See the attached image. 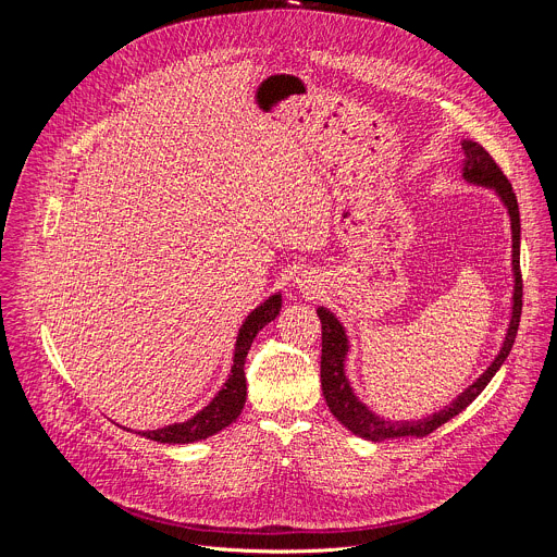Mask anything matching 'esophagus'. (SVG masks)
I'll return each mask as SVG.
<instances>
[{
    "mask_svg": "<svg viewBox=\"0 0 557 557\" xmlns=\"http://www.w3.org/2000/svg\"><path fill=\"white\" fill-rule=\"evenodd\" d=\"M297 286H299V288H308V280H304V277H297Z\"/></svg>",
    "mask_w": 557,
    "mask_h": 557,
    "instance_id": "obj_1",
    "label": "esophagus"
}]
</instances>
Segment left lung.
<instances>
[{
    "instance_id": "1",
    "label": "left lung",
    "mask_w": 557,
    "mask_h": 557,
    "mask_svg": "<svg viewBox=\"0 0 557 557\" xmlns=\"http://www.w3.org/2000/svg\"><path fill=\"white\" fill-rule=\"evenodd\" d=\"M463 178L474 185H483L498 195L503 206L507 208L509 221H511V269H513V306H511V319L509 327L503 341L500 351L492 360V364L485 372L463 392L459 394L448 407L442 411L426 416L422 420H385L369 411L351 392L349 381L345 376V358H347V334L341 321L330 312L327 308H317V314L321 319V389L327 409L332 416L354 435L369 440V442H385V440H398V437H426L455 416H459L472 400L487 387V383L494 379V374L505 362V358L511 351V345L516 341L520 312H522V275H520V214H518V201L511 190V183L498 168V163L492 159V154L476 141L463 139Z\"/></svg>"
}]
</instances>
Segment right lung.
<instances>
[{
  "instance_id": "1",
  "label": "right lung",
  "mask_w": 557,
  "mask_h": 557,
  "mask_svg": "<svg viewBox=\"0 0 557 557\" xmlns=\"http://www.w3.org/2000/svg\"><path fill=\"white\" fill-rule=\"evenodd\" d=\"M282 308V295L275 293L271 295L264 304H260L243 323L236 336V349H234V364H232V374L225 383V387L214 396V400L199 411L195 418L188 422H178L170 424L157 431H139L141 437H148L159 444H193L199 440H208L230 426L245 407L247 400V379H245V360L251 349V343L256 334L271 323Z\"/></svg>"
}]
</instances>
